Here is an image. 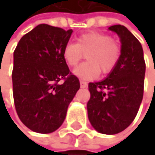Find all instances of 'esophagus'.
I'll return each instance as SVG.
<instances>
[{
	"label": "esophagus",
	"mask_w": 155,
	"mask_h": 155,
	"mask_svg": "<svg viewBox=\"0 0 155 155\" xmlns=\"http://www.w3.org/2000/svg\"><path fill=\"white\" fill-rule=\"evenodd\" d=\"M80 85L82 88H85V87H87V83L84 81H80Z\"/></svg>",
	"instance_id": "1"
}]
</instances>
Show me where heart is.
Segmentation results:
<instances>
[{
    "instance_id": "obj_1",
    "label": "heart",
    "mask_w": 155,
    "mask_h": 155,
    "mask_svg": "<svg viewBox=\"0 0 155 155\" xmlns=\"http://www.w3.org/2000/svg\"><path fill=\"white\" fill-rule=\"evenodd\" d=\"M122 48L118 41L105 33L81 34L77 43L69 41L63 48V58L70 67H76L86 56L87 62L74 70L75 76L83 80H94L100 71L109 74L115 69Z\"/></svg>"
}]
</instances>
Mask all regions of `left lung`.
I'll list each match as a JSON object with an SVG mask.
<instances>
[{"instance_id":"obj_1","label":"left lung","mask_w":155,"mask_h":155,"mask_svg":"<svg viewBox=\"0 0 155 155\" xmlns=\"http://www.w3.org/2000/svg\"><path fill=\"white\" fill-rule=\"evenodd\" d=\"M109 29L121 39V57L105 80L88 84L87 112L97 131L114 135L128 127L138 114L143 97L146 65L140 43L126 27L114 25Z\"/></svg>"}]
</instances>
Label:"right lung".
I'll use <instances>...</instances> for the list:
<instances>
[{
  "mask_svg": "<svg viewBox=\"0 0 155 155\" xmlns=\"http://www.w3.org/2000/svg\"><path fill=\"white\" fill-rule=\"evenodd\" d=\"M72 33L40 24L25 34L14 51L13 96L16 114L31 130L47 134L63 124L80 88L63 58Z\"/></svg>",
  "mask_w": 155,
  "mask_h": 155,
  "instance_id": "1",
  "label": "right lung"
}]
</instances>
